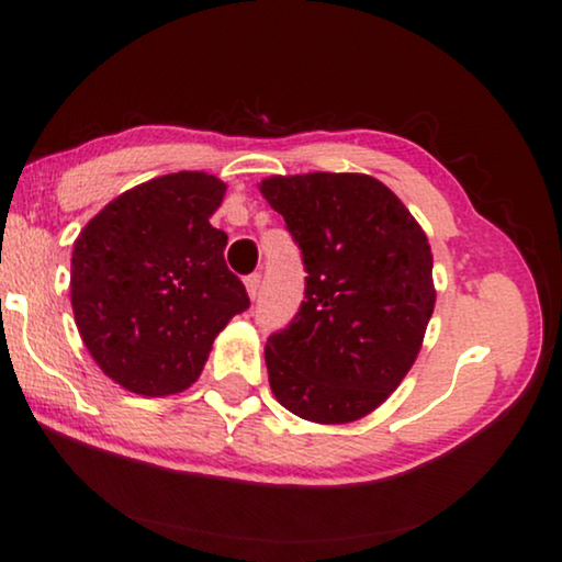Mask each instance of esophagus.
Instances as JSON below:
<instances>
[{
    "label": "esophagus",
    "instance_id": "34e87169",
    "mask_svg": "<svg viewBox=\"0 0 562 562\" xmlns=\"http://www.w3.org/2000/svg\"><path fill=\"white\" fill-rule=\"evenodd\" d=\"M245 289H248L250 299H256L258 291H260V273H250L248 279H245Z\"/></svg>",
    "mask_w": 562,
    "mask_h": 562
}]
</instances>
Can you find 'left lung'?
Returning <instances> with one entry per match:
<instances>
[{"label": "left lung", "mask_w": 562, "mask_h": 562, "mask_svg": "<svg viewBox=\"0 0 562 562\" xmlns=\"http://www.w3.org/2000/svg\"><path fill=\"white\" fill-rule=\"evenodd\" d=\"M302 250L304 302L268 337V381L296 417L342 425L389 398L435 310L427 235L394 191L363 173L260 183Z\"/></svg>", "instance_id": "left-lung-1"}]
</instances>
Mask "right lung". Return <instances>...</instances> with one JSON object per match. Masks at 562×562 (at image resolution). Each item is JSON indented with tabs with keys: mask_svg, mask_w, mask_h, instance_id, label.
I'll return each instance as SVG.
<instances>
[{
	"mask_svg": "<svg viewBox=\"0 0 562 562\" xmlns=\"http://www.w3.org/2000/svg\"><path fill=\"white\" fill-rule=\"evenodd\" d=\"M225 183L181 171L104 206L74 243L71 304L97 366L143 396L189 389L214 337L250 306L210 225Z\"/></svg>",
	"mask_w": 562,
	"mask_h": 562,
	"instance_id": "obj_1",
	"label": "right lung"
}]
</instances>
